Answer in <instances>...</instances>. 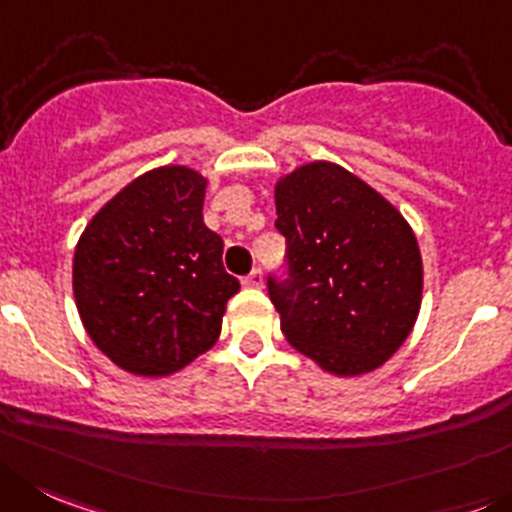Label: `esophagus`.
Instances as JSON below:
<instances>
[{
  "label": "esophagus",
  "instance_id": "1",
  "mask_svg": "<svg viewBox=\"0 0 512 512\" xmlns=\"http://www.w3.org/2000/svg\"><path fill=\"white\" fill-rule=\"evenodd\" d=\"M242 285H245V288H262V270H260V267H255L250 275H245V278H242Z\"/></svg>",
  "mask_w": 512,
  "mask_h": 512
}]
</instances>
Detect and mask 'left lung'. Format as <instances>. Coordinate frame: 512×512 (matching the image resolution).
<instances>
[{
    "instance_id": "8db88e82",
    "label": "left lung",
    "mask_w": 512,
    "mask_h": 512,
    "mask_svg": "<svg viewBox=\"0 0 512 512\" xmlns=\"http://www.w3.org/2000/svg\"><path fill=\"white\" fill-rule=\"evenodd\" d=\"M285 275L267 293L285 338L336 376L381 366L407 341L422 303L417 237L379 191L328 161L275 186Z\"/></svg>"
}]
</instances>
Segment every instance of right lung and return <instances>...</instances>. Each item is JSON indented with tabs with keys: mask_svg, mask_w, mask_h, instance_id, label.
Returning <instances> with one entry per match:
<instances>
[{
	"mask_svg": "<svg viewBox=\"0 0 512 512\" xmlns=\"http://www.w3.org/2000/svg\"><path fill=\"white\" fill-rule=\"evenodd\" d=\"M207 181L164 166L118 191L85 227L73 262L80 318L113 364L166 376L212 348L240 290L204 224Z\"/></svg>",
	"mask_w": 512,
	"mask_h": 512,
	"instance_id": "add662e5",
	"label": "right lung"
}]
</instances>
